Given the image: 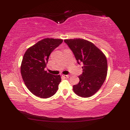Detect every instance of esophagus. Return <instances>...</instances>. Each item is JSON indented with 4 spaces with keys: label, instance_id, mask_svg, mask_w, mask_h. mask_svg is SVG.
<instances>
[{
    "label": "esophagus",
    "instance_id": "34e87169",
    "mask_svg": "<svg viewBox=\"0 0 130 130\" xmlns=\"http://www.w3.org/2000/svg\"><path fill=\"white\" fill-rule=\"evenodd\" d=\"M62 76L63 77H64L65 78H68L69 77V75H62Z\"/></svg>",
    "mask_w": 130,
    "mask_h": 130
}]
</instances>
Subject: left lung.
I'll return each mask as SVG.
<instances>
[{"label": "left lung", "instance_id": "1", "mask_svg": "<svg viewBox=\"0 0 130 130\" xmlns=\"http://www.w3.org/2000/svg\"><path fill=\"white\" fill-rule=\"evenodd\" d=\"M77 62L83 65V72L78 84L73 86L74 93L81 97L92 96L100 89L106 78L107 61L104 54L93 43L80 38L65 40Z\"/></svg>", "mask_w": 130, "mask_h": 130}]
</instances>
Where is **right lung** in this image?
I'll return each instance as SVG.
<instances>
[{
    "label": "right lung",
    "instance_id": "obj_1",
    "mask_svg": "<svg viewBox=\"0 0 130 130\" xmlns=\"http://www.w3.org/2000/svg\"><path fill=\"white\" fill-rule=\"evenodd\" d=\"M63 42L61 39L46 38L27 49L21 67L22 77L32 94L41 98L51 97L56 93L61 76L45 70L49 56Z\"/></svg>",
    "mask_w": 130,
    "mask_h": 130
}]
</instances>
